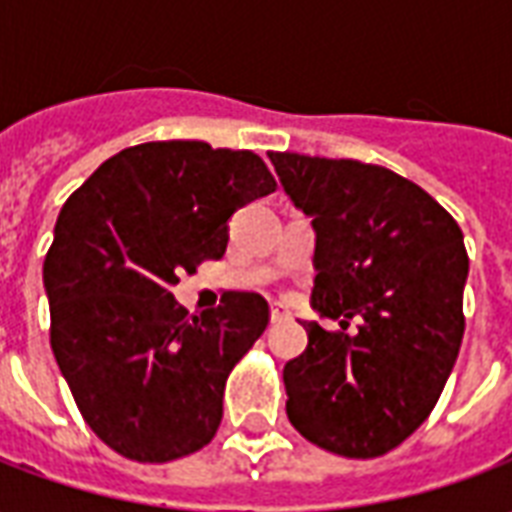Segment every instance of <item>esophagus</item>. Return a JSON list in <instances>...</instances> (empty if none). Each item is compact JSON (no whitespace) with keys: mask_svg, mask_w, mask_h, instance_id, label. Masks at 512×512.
Returning <instances> with one entry per match:
<instances>
[{"mask_svg":"<svg viewBox=\"0 0 512 512\" xmlns=\"http://www.w3.org/2000/svg\"><path fill=\"white\" fill-rule=\"evenodd\" d=\"M288 318H290L288 307H282V304H271V323L288 321Z\"/></svg>","mask_w":512,"mask_h":512,"instance_id":"1","label":"esophagus"}]
</instances>
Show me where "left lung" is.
<instances>
[{
	"label": "left lung",
	"mask_w": 512,
	"mask_h": 512,
	"mask_svg": "<svg viewBox=\"0 0 512 512\" xmlns=\"http://www.w3.org/2000/svg\"><path fill=\"white\" fill-rule=\"evenodd\" d=\"M315 230L312 307L359 332L304 323L285 365L288 419L323 450L378 458L436 406L463 340L469 257L458 222L417 183L354 158L268 153Z\"/></svg>",
	"instance_id": "left-lung-1"
}]
</instances>
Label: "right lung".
<instances>
[{"instance_id":"add662e5","label":"right lung","mask_w":512,"mask_h":512,"mask_svg":"<svg viewBox=\"0 0 512 512\" xmlns=\"http://www.w3.org/2000/svg\"><path fill=\"white\" fill-rule=\"evenodd\" d=\"M274 189L252 150L172 139L106 158L62 205L43 263L51 351L84 422L123 458L167 463L216 436L268 301L230 290L197 318L172 285L219 260L227 219Z\"/></svg>"}]
</instances>
